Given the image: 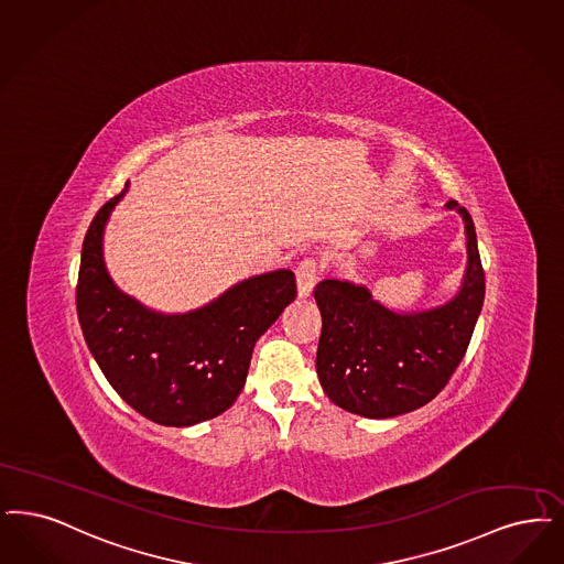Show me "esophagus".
I'll list each match as a JSON object with an SVG mask.
<instances>
[{"label": "esophagus", "mask_w": 564, "mask_h": 564, "mask_svg": "<svg viewBox=\"0 0 564 564\" xmlns=\"http://www.w3.org/2000/svg\"><path fill=\"white\" fill-rule=\"evenodd\" d=\"M316 274H318V262L313 258L302 260L295 267V285H297V297H308L316 283Z\"/></svg>", "instance_id": "34e87169"}]
</instances>
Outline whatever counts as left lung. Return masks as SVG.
<instances>
[{"mask_svg": "<svg viewBox=\"0 0 564 564\" xmlns=\"http://www.w3.org/2000/svg\"><path fill=\"white\" fill-rule=\"evenodd\" d=\"M466 223L468 271L459 293L429 313L397 315L365 288L325 279L315 300L323 327L316 373L336 405L362 417H394L430 403L464 359L485 300V271L473 216Z\"/></svg>", "mask_w": 564, "mask_h": 564, "instance_id": "8db88e82", "label": "left lung"}]
</instances>
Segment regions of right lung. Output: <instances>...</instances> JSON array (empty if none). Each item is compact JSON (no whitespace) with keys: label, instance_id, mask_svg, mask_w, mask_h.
<instances>
[{"label":"right lung","instance_id":"obj_1","mask_svg":"<svg viewBox=\"0 0 564 564\" xmlns=\"http://www.w3.org/2000/svg\"><path fill=\"white\" fill-rule=\"evenodd\" d=\"M121 195L96 212L84 239L75 295L84 338L117 394L147 420H212L243 390L253 346L295 297V276H253L188 315L151 313L115 288L102 262V228Z\"/></svg>","mask_w":564,"mask_h":564}]
</instances>
